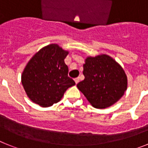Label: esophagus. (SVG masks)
Wrapping results in <instances>:
<instances>
[{
	"instance_id": "34e87169",
	"label": "esophagus",
	"mask_w": 148,
	"mask_h": 148,
	"mask_svg": "<svg viewBox=\"0 0 148 148\" xmlns=\"http://www.w3.org/2000/svg\"><path fill=\"white\" fill-rule=\"evenodd\" d=\"M74 81H75V84H78V82H79V78H75V79H74Z\"/></svg>"
}]
</instances>
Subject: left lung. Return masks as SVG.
I'll return each mask as SVG.
<instances>
[{
  "mask_svg": "<svg viewBox=\"0 0 148 148\" xmlns=\"http://www.w3.org/2000/svg\"><path fill=\"white\" fill-rule=\"evenodd\" d=\"M83 66L84 79L77 87L93 108H109L125 94L127 77L121 65L110 56H88Z\"/></svg>",
  "mask_w": 148,
  "mask_h": 148,
  "instance_id": "8db88e82",
  "label": "left lung"
}]
</instances>
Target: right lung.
<instances>
[{
    "label": "right lung",
    "mask_w": 148,
    "mask_h": 148,
    "mask_svg": "<svg viewBox=\"0 0 148 148\" xmlns=\"http://www.w3.org/2000/svg\"><path fill=\"white\" fill-rule=\"evenodd\" d=\"M69 52L56 44L46 46L35 53L21 75L23 89L32 102L47 108L61 101L75 82L68 76L64 59Z\"/></svg>",
    "instance_id": "right-lung-1"
}]
</instances>
